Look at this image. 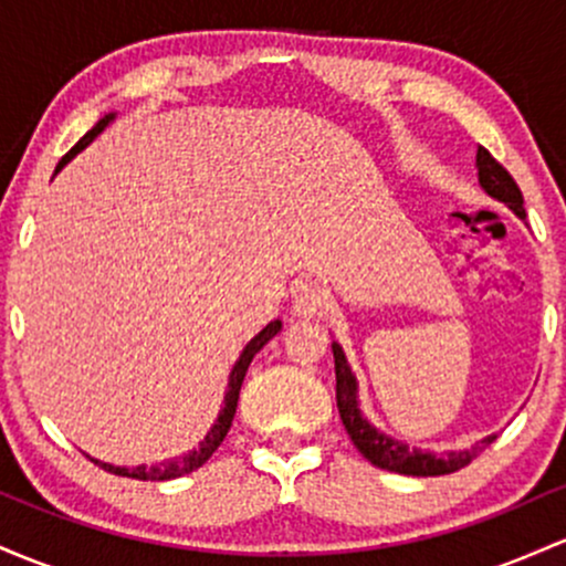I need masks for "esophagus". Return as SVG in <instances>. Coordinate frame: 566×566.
<instances>
[{"label": "esophagus", "mask_w": 566, "mask_h": 566, "mask_svg": "<svg viewBox=\"0 0 566 566\" xmlns=\"http://www.w3.org/2000/svg\"><path fill=\"white\" fill-rule=\"evenodd\" d=\"M328 304V291L317 281H304L294 291L296 315H317Z\"/></svg>", "instance_id": "1"}]
</instances>
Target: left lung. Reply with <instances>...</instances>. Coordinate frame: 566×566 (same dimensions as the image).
I'll list each match as a JSON object with an SVG mask.
<instances>
[{
    "label": "left lung",
    "instance_id": "obj_1",
    "mask_svg": "<svg viewBox=\"0 0 566 566\" xmlns=\"http://www.w3.org/2000/svg\"><path fill=\"white\" fill-rule=\"evenodd\" d=\"M475 165H479V184L484 187L486 195H492L494 200L505 202L511 211H516V216L524 219V198L518 184L513 181V176L494 160L492 155L479 146V155H475ZM332 353H334V374H336V409H339L342 424H345L347 436L353 438L355 449L366 457L371 465L382 468V471L390 473H403V475H447V473H457L460 468L471 465V462L479 457L489 443L494 441L497 436H486L484 441H479L471 449H462V452H447V454H433V452H422V449H411L409 443L396 441V438H387L385 433H379L374 424H368V420L360 415L358 409V398H355V377L347 366L345 353L342 347L332 342Z\"/></svg>",
    "mask_w": 566,
    "mask_h": 566
}]
</instances>
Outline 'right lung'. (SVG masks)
I'll list each match as a JSON object with an SVG mask.
<instances>
[{
    "mask_svg": "<svg viewBox=\"0 0 566 566\" xmlns=\"http://www.w3.org/2000/svg\"><path fill=\"white\" fill-rule=\"evenodd\" d=\"M112 117H114V114H109V117H104V119H98V123H95L93 128L87 130L85 136H82L80 142L74 144L72 149L66 151V155L61 157L59 168H55V170H61L63 165H66L69 160H72L74 155H77L80 149H85V146L91 144L93 138L98 136V133L104 130L106 125L112 123ZM277 332H281V321H272L270 326H264L262 332H259V334L253 336V339L249 342V345H245L243 355H240V360H238V364H234L232 374H230V390H227V396H224V409H221L219 420H216V424L211 428V433L206 436V441H200V447H198V449H192V452L184 454V457H176V460L157 462V465H138V468H117V465H109V462H98V460H93V457H91V460H93L95 465H98V468H104L106 473L125 475V479H138V481H168V479H179V475H187V473L198 471V468L202 465V462H206L208 457H211V454L216 452V449L221 447V441H224V436L230 433L232 420H234V409H238L240 387H243L245 371H249V366H251L253 355H256L259 350H262V347L266 345V342H270L272 336H275Z\"/></svg>",
    "mask_w": 566,
    "mask_h": 566,
    "instance_id": "obj_1",
    "label": "right lung"
}]
</instances>
